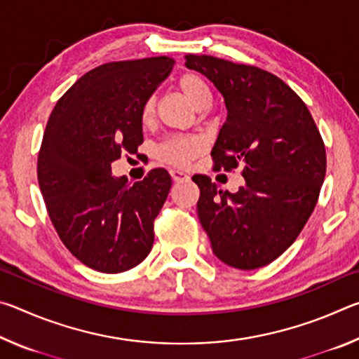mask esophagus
Returning <instances> with one entry per match:
<instances>
[{
    "label": "esophagus",
    "instance_id": "esophagus-1",
    "mask_svg": "<svg viewBox=\"0 0 359 359\" xmlns=\"http://www.w3.org/2000/svg\"><path fill=\"white\" fill-rule=\"evenodd\" d=\"M169 174H171V177H172L174 182H184V180L190 179V175H188L184 171H179V169H171V171H169Z\"/></svg>",
    "mask_w": 359,
    "mask_h": 359
}]
</instances>
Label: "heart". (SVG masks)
I'll list each match as a JSON object with an SVG mask.
<instances>
[{
  "label": "heart",
  "mask_w": 359,
  "mask_h": 359,
  "mask_svg": "<svg viewBox=\"0 0 359 359\" xmlns=\"http://www.w3.org/2000/svg\"><path fill=\"white\" fill-rule=\"evenodd\" d=\"M177 88L179 92L196 107H204L209 102V87L198 74L187 72V74L180 76L177 81ZM154 114L155 102L154 100H147L141 109L142 123H149V121H151ZM204 147V141L198 136H172L160 144V147L156 150V155L160 160L169 163V165L187 166L191 160L203 154Z\"/></svg>",
  "instance_id": "obj_1"
}]
</instances>
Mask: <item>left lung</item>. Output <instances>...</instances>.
<instances>
[{
    "instance_id": "left-lung-1",
    "label": "left lung",
    "mask_w": 359,
    "mask_h": 359,
    "mask_svg": "<svg viewBox=\"0 0 359 359\" xmlns=\"http://www.w3.org/2000/svg\"><path fill=\"white\" fill-rule=\"evenodd\" d=\"M185 66L208 77L226 104L214 169L241 168L245 179L229 193L193 175L199 222L218 259L258 269L280 257L312 215L326 174L323 139L304 101L271 72L210 55H185Z\"/></svg>"
}]
</instances>
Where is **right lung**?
<instances>
[{
    "label": "right lung",
    "instance_id": "1",
    "mask_svg": "<svg viewBox=\"0 0 359 359\" xmlns=\"http://www.w3.org/2000/svg\"><path fill=\"white\" fill-rule=\"evenodd\" d=\"M174 60L112 62L83 74L48 117L38 180L48 217L85 266L118 274L142 263L154 222L171 190L166 169L141 182L114 177L112 161L142 144L141 109L172 71Z\"/></svg>",
    "mask_w": 359,
    "mask_h": 359
}]
</instances>
